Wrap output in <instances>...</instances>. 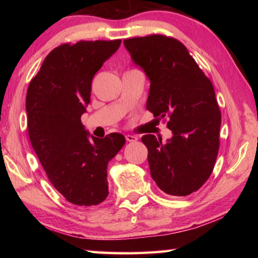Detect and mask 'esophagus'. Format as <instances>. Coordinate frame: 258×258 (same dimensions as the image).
<instances>
[{
	"label": "esophagus",
	"mask_w": 258,
	"mask_h": 258,
	"mask_svg": "<svg viewBox=\"0 0 258 258\" xmlns=\"http://www.w3.org/2000/svg\"><path fill=\"white\" fill-rule=\"evenodd\" d=\"M125 138L127 142H137L138 141V137H135V135H132V134H127Z\"/></svg>",
	"instance_id": "34e87169"
}]
</instances>
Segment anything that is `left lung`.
<instances>
[{
  "label": "left lung",
  "mask_w": 258,
  "mask_h": 258,
  "mask_svg": "<svg viewBox=\"0 0 258 258\" xmlns=\"http://www.w3.org/2000/svg\"><path fill=\"white\" fill-rule=\"evenodd\" d=\"M131 58L150 81L147 109L168 117L173 137H142L151 177L165 194L187 196L213 172L220 148L221 111L212 82L180 41L149 35L124 41Z\"/></svg>",
  "instance_id": "1"
}]
</instances>
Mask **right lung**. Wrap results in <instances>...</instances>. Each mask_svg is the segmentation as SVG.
I'll return each instance as SVG.
<instances>
[{"label":"right lung","instance_id":"obj_1","mask_svg":"<svg viewBox=\"0 0 258 258\" xmlns=\"http://www.w3.org/2000/svg\"><path fill=\"white\" fill-rule=\"evenodd\" d=\"M121 40L64 43L52 50L26 97L30 143L47 177L69 203L95 206L107 198V166L125 145L119 133L89 135L81 116L91 84Z\"/></svg>","mask_w":258,"mask_h":258}]
</instances>
